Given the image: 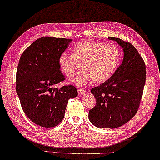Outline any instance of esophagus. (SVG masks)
<instances>
[{
	"label": "esophagus",
	"instance_id": "1",
	"mask_svg": "<svg viewBox=\"0 0 160 160\" xmlns=\"http://www.w3.org/2000/svg\"><path fill=\"white\" fill-rule=\"evenodd\" d=\"M86 90H84V89H82V88H79V89H78V92L79 94H82L84 93H85Z\"/></svg>",
	"mask_w": 160,
	"mask_h": 160
}]
</instances>
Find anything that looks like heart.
Instances as JSON below:
<instances>
[{
  "label": "heart",
  "instance_id": "b5f03b06",
  "mask_svg": "<svg viewBox=\"0 0 160 160\" xmlns=\"http://www.w3.org/2000/svg\"><path fill=\"white\" fill-rule=\"evenodd\" d=\"M119 47L114 44L84 40L72 48V54L64 52L58 57L60 70L67 77H72L82 64V71L72 82L84 86L91 80L100 83L107 80L116 69L120 61Z\"/></svg>",
  "mask_w": 160,
  "mask_h": 160
}]
</instances>
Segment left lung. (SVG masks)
<instances>
[{"instance_id": "obj_1", "label": "left lung", "mask_w": 160, "mask_h": 160, "mask_svg": "<svg viewBox=\"0 0 160 160\" xmlns=\"http://www.w3.org/2000/svg\"><path fill=\"white\" fill-rule=\"evenodd\" d=\"M124 53L123 61L109 79L91 89L96 104L89 118L97 127L115 128L131 120L137 113L146 82V64L135 47L118 38Z\"/></svg>"}]
</instances>
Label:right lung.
I'll use <instances>...</instances> for the list:
<instances>
[{"instance_id": "1", "label": "right lung", "mask_w": 160, "mask_h": 160, "mask_svg": "<svg viewBox=\"0 0 160 160\" xmlns=\"http://www.w3.org/2000/svg\"><path fill=\"white\" fill-rule=\"evenodd\" d=\"M71 39L42 37L28 47L20 58L16 76V90L24 113L33 123L51 128L64 116L70 98L78 96L71 84L57 89L65 80L60 70L58 57Z\"/></svg>"}]
</instances>
